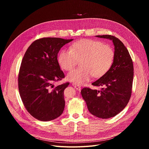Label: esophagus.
<instances>
[{
  "label": "esophagus",
  "instance_id": "esophagus-1",
  "mask_svg": "<svg viewBox=\"0 0 149 149\" xmlns=\"http://www.w3.org/2000/svg\"><path fill=\"white\" fill-rule=\"evenodd\" d=\"M72 86L75 87V88L77 90H80L81 87L80 86H78V85L75 84V83H72Z\"/></svg>",
  "mask_w": 149,
  "mask_h": 149
}]
</instances>
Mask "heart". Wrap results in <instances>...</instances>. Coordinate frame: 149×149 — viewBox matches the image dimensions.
<instances>
[{
	"instance_id": "b5f03b06",
	"label": "heart",
	"mask_w": 149,
	"mask_h": 149,
	"mask_svg": "<svg viewBox=\"0 0 149 149\" xmlns=\"http://www.w3.org/2000/svg\"><path fill=\"white\" fill-rule=\"evenodd\" d=\"M70 48L61 51L58 61L63 70L70 71L81 60L82 68L73 70L67 75V79L77 85L90 81L93 76L102 77L110 69L114 61L112 48L99 40L81 39L74 42Z\"/></svg>"
}]
</instances>
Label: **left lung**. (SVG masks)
Segmentation results:
<instances>
[{
	"label": "left lung",
	"mask_w": 149,
	"mask_h": 149,
	"mask_svg": "<svg viewBox=\"0 0 149 149\" xmlns=\"http://www.w3.org/2000/svg\"><path fill=\"white\" fill-rule=\"evenodd\" d=\"M111 40L114 45V58L110 69L92 83L102 87L101 90L84 88L81 95L89 111L94 116L106 119L120 113L128 104L132 92L133 63L130 54L123 42L110 35H97Z\"/></svg>",
	"instance_id": "left-lung-1"
}]
</instances>
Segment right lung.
<instances>
[{"label":"right lung","mask_w":149,"mask_h":149,"mask_svg":"<svg viewBox=\"0 0 149 149\" xmlns=\"http://www.w3.org/2000/svg\"><path fill=\"white\" fill-rule=\"evenodd\" d=\"M73 39L43 38L26 50L19 70L18 88L28 112L36 119L48 121L59 117L65 107L63 91L69 82L54 87L65 77L58 62L61 48Z\"/></svg>","instance_id":"add662e5"}]
</instances>
